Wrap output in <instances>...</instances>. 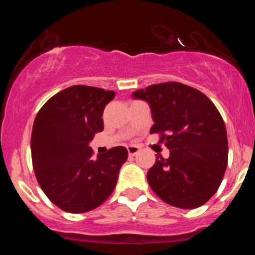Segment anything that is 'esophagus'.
I'll use <instances>...</instances> for the list:
<instances>
[{"label":"esophagus","instance_id":"1","mask_svg":"<svg viewBox=\"0 0 255 255\" xmlns=\"http://www.w3.org/2000/svg\"><path fill=\"white\" fill-rule=\"evenodd\" d=\"M127 150H128V154H129L130 157H133V156H135L137 152L140 151V148L135 145H130V146H128Z\"/></svg>","mask_w":255,"mask_h":255}]
</instances>
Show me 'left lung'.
Wrapping results in <instances>:
<instances>
[{
  "label": "left lung",
  "instance_id": "1",
  "mask_svg": "<svg viewBox=\"0 0 255 255\" xmlns=\"http://www.w3.org/2000/svg\"><path fill=\"white\" fill-rule=\"evenodd\" d=\"M133 97L151 107V134L170 150L157 157L147 181L166 204L197 209L210 200L223 180L228 164L227 128L216 105L203 92L170 81L137 90Z\"/></svg>",
  "mask_w": 255,
  "mask_h": 255
}]
</instances>
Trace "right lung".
Masks as SVG:
<instances>
[{
    "mask_svg": "<svg viewBox=\"0 0 255 255\" xmlns=\"http://www.w3.org/2000/svg\"><path fill=\"white\" fill-rule=\"evenodd\" d=\"M114 91L85 85L64 89L38 111L31 135L34 174L44 194L61 210L84 213L110 197L127 160L124 146L93 158L90 141L103 130Z\"/></svg>",
    "mask_w": 255,
    "mask_h": 255,
    "instance_id": "1",
    "label": "right lung"
}]
</instances>
